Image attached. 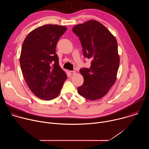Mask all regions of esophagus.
I'll use <instances>...</instances> for the list:
<instances>
[{"instance_id":"obj_1","label":"esophagus","mask_w":149,"mask_h":149,"mask_svg":"<svg viewBox=\"0 0 149 149\" xmlns=\"http://www.w3.org/2000/svg\"><path fill=\"white\" fill-rule=\"evenodd\" d=\"M69 73L71 75H74L76 74V72L75 71H69Z\"/></svg>"}]
</instances>
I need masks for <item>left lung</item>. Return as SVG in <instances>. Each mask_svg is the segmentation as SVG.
I'll return each instance as SVG.
<instances>
[{"label": "left lung", "instance_id": "8db88e82", "mask_svg": "<svg viewBox=\"0 0 149 149\" xmlns=\"http://www.w3.org/2000/svg\"><path fill=\"white\" fill-rule=\"evenodd\" d=\"M72 31L80 40L84 57L92 60L89 68L79 70L84 81L78 93L91 101L101 98L116 81L120 64L116 39L95 20L74 26Z\"/></svg>", "mask_w": 149, "mask_h": 149}]
</instances>
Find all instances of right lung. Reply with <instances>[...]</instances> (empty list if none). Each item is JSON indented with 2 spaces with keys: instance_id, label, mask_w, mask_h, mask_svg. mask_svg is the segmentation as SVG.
Returning a JSON list of instances; mask_svg holds the SVG:
<instances>
[{
  "instance_id": "obj_1",
  "label": "right lung",
  "mask_w": 149,
  "mask_h": 149,
  "mask_svg": "<svg viewBox=\"0 0 149 149\" xmlns=\"http://www.w3.org/2000/svg\"><path fill=\"white\" fill-rule=\"evenodd\" d=\"M67 27L45 25L31 31L25 39L20 65L31 91L38 98L51 100L60 93L67 78L59 65L56 45Z\"/></svg>"
}]
</instances>
